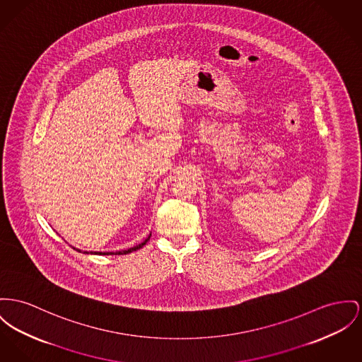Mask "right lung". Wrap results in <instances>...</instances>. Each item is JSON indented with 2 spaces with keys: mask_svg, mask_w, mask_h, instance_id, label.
<instances>
[{
  "mask_svg": "<svg viewBox=\"0 0 362 362\" xmlns=\"http://www.w3.org/2000/svg\"><path fill=\"white\" fill-rule=\"evenodd\" d=\"M149 236H151V235H149ZM149 236H148V239L143 241L141 244H139V245H136V247H132V248H127V250H123V251H117V252H96V251H95V252H90V254H98V255H110V254H111V255H114V254H115V255H124V254L133 252V251H136V250H140L143 245H145V243L149 240ZM78 251H79V250H78ZM86 254H89V252H86Z\"/></svg>",
  "mask_w": 362,
  "mask_h": 362,
  "instance_id": "1",
  "label": "right lung"
}]
</instances>
